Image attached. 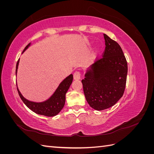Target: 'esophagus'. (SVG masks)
<instances>
[{"instance_id": "1", "label": "esophagus", "mask_w": 154, "mask_h": 154, "mask_svg": "<svg viewBox=\"0 0 154 154\" xmlns=\"http://www.w3.org/2000/svg\"><path fill=\"white\" fill-rule=\"evenodd\" d=\"M73 78L74 80H80L81 78V72L79 71H76L74 72Z\"/></svg>"}]
</instances>
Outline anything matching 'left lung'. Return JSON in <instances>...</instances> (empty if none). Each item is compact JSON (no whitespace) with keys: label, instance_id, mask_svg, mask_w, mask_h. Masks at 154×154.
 <instances>
[{"label":"left lung","instance_id":"1","mask_svg":"<svg viewBox=\"0 0 154 154\" xmlns=\"http://www.w3.org/2000/svg\"><path fill=\"white\" fill-rule=\"evenodd\" d=\"M105 49L82 80L87 101L92 108L103 110L114 105L123 95L127 62L118 42L104 34Z\"/></svg>","mask_w":154,"mask_h":154}]
</instances>
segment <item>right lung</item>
I'll list each match as a JSON object with an SVG mask.
<instances>
[{
    "label": "right lung",
    "mask_w": 154,
    "mask_h": 154,
    "mask_svg": "<svg viewBox=\"0 0 154 154\" xmlns=\"http://www.w3.org/2000/svg\"><path fill=\"white\" fill-rule=\"evenodd\" d=\"M29 45V44L26 46L24 51H23V52H24L25 50L28 48ZM18 62H19V59L18 60L16 66V74L18 69ZM72 80V74H70L69 76H67L60 83V85L57 88V91L54 92L53 95L49 100L44 102H42V103H35V102L30 101L25 99L21 94L17 86V88L18 94H19L21 100L29 109H31L36 114L48 116V117H52V116L57 115L63 108L65 102H66V94L69 88L70 85H71Z\"/></svg>",
    "instance_id": "1"
}]
</instances>
